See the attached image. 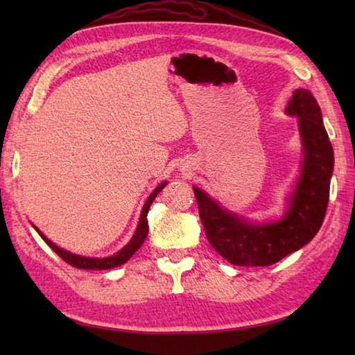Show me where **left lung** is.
Wrapping results in <instances>:
<instances>
[{
  "mask_svg": "<svg viewBox=\"0 0 355 355\" xmlns=\"http://www.w3.org/2000/svg\"><path fill=\"white\" fill-rule=\"evenodd\" d=\"M286 114L297 116L304 159L280 219L252 222L220 207L218 201L194 187L206 237L213 249L232 265H272L308 244L324 220L335 158L321 110L313 93L296 89Z\"/></svg>",
  "mask_w": 355,
  "mask_h": 355,
  "instance_id": "1",
  "label": "left lung"
}]
</instances>
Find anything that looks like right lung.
<instances>
[{"label":"right lung","instance_id":"obj_1","mask_svg":"<svg viewBox=\"0 0 355 355\" xmlns=\"http://www.w3.org/2000/svg\"><path fill=\"white\" fill-rule=\"evenodd\" d=\"M166 185H167L166 180L161 182V184L153 191V194L149 196L148 200L145 201V206L141 211V218H139L137 228L133 234L132 240L128 241L120 252H116L115 254L108 256V257H85V256L71 253L65 249H60L59 245H56L55 243L50 241L46 237V235L35 227V225H32V227H34L35 231L40 234V237L51 247V250H55L67 263H69L75 268H80V270H111V268H115V266H120V265L125 263L139 249H141V245L144 244L146 235H148V219H146V216H148L149 207H151L153 201L155 200V197L159 194L161 189H163Z\"/></svg>","mask_w":355,"mask_h":355}]
</instances>
